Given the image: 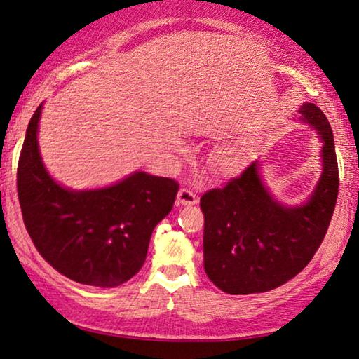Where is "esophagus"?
Segmentation results:
<instances>
[{
	"mask_svg": "<svg viewBox=\"0 0 359 359\" xmlns=\"http://www.w3.org/2000/svg\"><path fill=\"white\" fill-rule=\"evenodd\" d=\"M198 202L197 196L194 194V192L186 189V187H181V189L178 191V196H176V205H196V203Z\"/></svg>",
	"mask_w": 359,
	"mask_h": 359,
	"instance_id": "34e87169",
	"label": "esophagus"
}]
</instances>
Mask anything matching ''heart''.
Listing matches in <instances>:
<instances>
[{"instance_id":"heart-1","label":"heart","mask_w":359,"mask_h":359,"mask_svg":"<svg viewBox=\"0 0 359 359\" xmlns=\"http://www.w3.org/2000/svg\"><path fill=\"white\" fill-rule=\"evenodd\" d=\"M210 168L218 175H231L239 167V156L233 147H222L210 157Z\"/></svg>"}]
</instances>
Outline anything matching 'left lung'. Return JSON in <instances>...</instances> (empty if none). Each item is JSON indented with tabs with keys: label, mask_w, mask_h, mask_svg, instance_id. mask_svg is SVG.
I'll return each instance as SVG.
<instances>
[{
	"label": "left lung",
	"mask_w": 359,
	"mask_h": 359,
	"mask_svg": "<svg viewBox=\"0 0 359 359\" xmlns=\"http://www.w3.org/2000/svg\"><path fill=\"white\" fill-rule=\"evenodd\" d=\"M299 112L300 122L313 126L323 142V172L305 202L276 201L257 162L222 189L201 197L203 268L226 294H260L285 284L310 263L327 233L339 194L332 130L314 104L305 102Z\"/></svg>",
	"instance_id": "1"
}]
</instances>
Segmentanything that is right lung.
<instances>
[{
    "label": "right lung",
    "instance_id": "obj_1",
    "mask_svg": "<svg viewBox=\"0 0 359 359\" xmlns=\"http://www.w3.org/2000/svg\"><path fill=\"white\" fill-rule=\"evenodd\" d=\"M27 128L18 167V194L25 228L40 255L60 274L95 287H117L144 264L156 226L172 212L180 184L135 172L99 189L59 184L43 163L38 123Z\"/></svg>",
    "mask_w": 359,
    "mask_h": 359
}]
</instances>
